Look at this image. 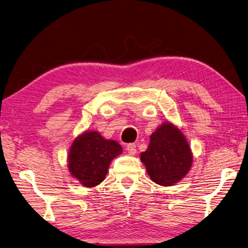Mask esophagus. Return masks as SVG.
<instances>
[{"instance_id":"obj_1","label":"esophagus","mask_w":248,"mask_h":248,"mask_svg":"<svg viewBox=\"0 0 248 248\" xmlns=\"http://www.w3.org/2000/svg\"><path fill=\"white\" fill-rule=\"evenodd\" d=\"M125 150L128 151V153L130 155H135L136 154V144L135 143H129L126 145Z\"/></svg>"}]
</instances>
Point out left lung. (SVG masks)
<instances>
[{"mask_svg": "<svg viewBox=\"0 0 248 248\" xmlns=\"http://www.w3.org/2000/svg\"><path fill=\"white\" fill-rule=\"evenodd\" d=\"M151 179L163 186H174L185 178L193 163V154L186 136L169 122L150 136V144L140 154Z\"/></svg>", "mask_w": 248, "mask_h": 248, "instance_id": "obj_1", "label": "left lung"}]
</instances>
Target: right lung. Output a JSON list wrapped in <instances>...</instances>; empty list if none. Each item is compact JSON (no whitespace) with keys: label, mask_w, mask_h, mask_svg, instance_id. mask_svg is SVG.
I'll return each instance as SVG.
<instances>
[{"label":"right lung","mask_w":248,"mask_h":248,"mask_svg":"<svg viewBox=\"0 0 248 248\" xmlns=\"http://www.w3.org/2000/svg\"><path fill=\"white\" fill-rule=\"evenodd\" d=\"M122 153V145L115 140L105 139L96 131L85 132L70 148L69 172L80 185L94 187L104 181L111 161Z\"/></svg>","instance_id":"right-lung-1"}]
</instances>
